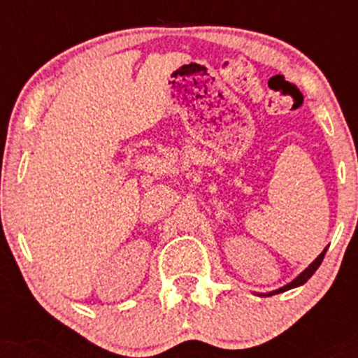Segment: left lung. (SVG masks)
<instances>
[{"label": "left lung", "instance_id": "1", "mask_svg": "<svg viewBox=\"0 0 358 358\" xmlns=\"http://www.w3.org/2000/svg\"><path fill=\"white\" fill-rule=\"evenodd\" d=\"M326 251L327 249H324L322 252H320L319 255V258L315 259V262L312 263V265L308 266V268L305 270V272H301L299 273L298 277H296L294 280H292V282H289L287 284V286H284V287H280V289H277V291H273V292H270V294H279V292H284V291H287V289H292V287H298V286H301V284H305L306 280L310 279V277L313 275V273H315V270L319 268L320 266V263H322V259H324V256H326Z\"/></svg>", "mask_w": 358, "mask_h": 358}]
</instances>
